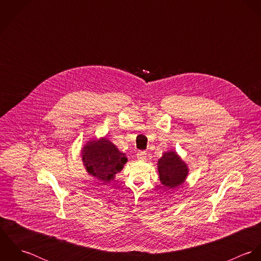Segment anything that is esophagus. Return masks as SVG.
Returning <instances> with one entry per match:
<instances>
[{
    "label": "esophagus",
    "mask_w": 261,
    "mask_h": 261,
    "mask_svg": "<svg viewBox=\"0 0 261 261\" xmlns=\"http://www.w3.org/2000/svg\"><path fill=\"white\" fill-rule=\"evenodd\" d=\"M137 156H138L139 160L144 161V160H146V158H147V151H145V150H140V151L137 153Z\"/></svg>",
    "instance_id": "34e87169"
}]
</instances>
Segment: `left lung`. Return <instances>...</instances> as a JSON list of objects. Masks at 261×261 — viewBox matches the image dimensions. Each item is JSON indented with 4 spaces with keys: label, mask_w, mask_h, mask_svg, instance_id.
Instances as JSON below:
<instances>
[{
    "label": "left lung",
    "mask_w": 261,
    "mask_h": 261,
    "mask_svg": "<svg viewBox=\"0 0 261 261\" xmlns=\"http://www.w3.org/2000/svg\"><path fill=\"white\" fill-rule=\"evenodd\" d=\"M158 169L162 184L169 189H174L185 182L188 168L175 151H166L159 160Z\"/></svg>",
    "instance_id": "left-lung-1"
}]
</instances>
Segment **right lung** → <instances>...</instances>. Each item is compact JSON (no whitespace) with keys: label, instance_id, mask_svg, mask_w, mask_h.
Wrapping results in <instances>:
<instances>
[{"label":"right lung","instance_id":"right-lung-1","mask_svg":"<svg viewBox=\"0 0 261 261\" xmlns=\"http://www.w3.org/2000/svg\"><path fill=\"white\" fill-rule=\"evenodd\" d=\"M82 160L87 172L103 183L113 180L127 161L124 153L107 139L89 142L84 146Z\"/></svg>","mask_w":261,"mask_h":261}]
</instances>
